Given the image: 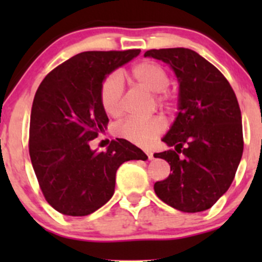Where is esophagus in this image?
<instances>
[{
	"instance_id": "esophagus-1",
	"label": "esophagus",
	"mask_w": 262,
	"mask_h": 262,
	"mask_svg": "<svg viewBox=\"0 0 262 262\" xmlns=\"http://www.w3.org/2000/svg\"><path fill=\"white\" fill-rule=\"evenodd\" d=\"M148 160H153V153L152 152H147Z\"/></svg>"
}]
</instances>
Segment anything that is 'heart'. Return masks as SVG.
I'll return each mask as SVG.
<instances>
[{
  "mask_svg": "<svg viewBox=\"0 0 262 262\" xmlns=\"http://www.w3.org/2000/svg\"><path fill=\"white\" fill-rule=\"evenodd\" d=\"M130 76L141 86L156 94V100L162 106L171 107L176 101V95L167 90L170 77L165 68L156 62L144 60L130 68ZM100 104L110 116H119L123 112L124 82L119 73L113 72L105 77L100 86ZM166 129V123L160 116L149 119L129 118L115 126L116 136L136 146L147 147Z\"/></svg>",
  "mask_w": 262,
  "mask_h": 262,
  "instance_id": "obj_1",
  "label": "heart"
}]
</instances>
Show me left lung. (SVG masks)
<instances>
[{"label": "left lung", "mask_w": 262, "mask_h": 262, "mask_svg": "<svg viewBox=\"0 0 262 262\" xmlns=\"http://www.w3.org/2000/svg\"><path fill=\"white\" fill-rule=\"evenodd\" d=\"M179 80V113L156 153L172 172L155 184L163 203L185 213L212 208L229 189L244 152L242 116L229 82L212 63L186 48L150 49Z\"/></svg>", "instance_id": "8db88e82"}]
</instances>
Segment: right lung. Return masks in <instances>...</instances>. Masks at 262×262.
<instances>
[{"label":"right lung","mask_w":262,"mask_h":262,"mask_svg":"<svg viewBox=\"0 0 262 262\" xmlns=\"http://www.w3.org/2000/svg\"><path fill=\"white\" fill-rule=\"evenodd\" d=\"M139 53H80L50 71L36 90L29 153L41 192L57 212L72 216L94 213L114 194L119 166L148 158L121 138L112 141L105 152L90 148L109 123L100 104L102 81Z\"/></svg>","instance_id":"right-lung-1"}]
</instances>
